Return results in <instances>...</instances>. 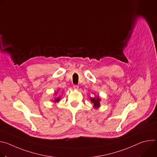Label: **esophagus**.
I'll list each match as a JSON object with an SVG mask.
<instances>
[{
  "label": "esophagus",
  "instance_id": "34e87169",
  "mask_svg": "<svg viewBox=\"0 0 157 157\" xmlns=\"http://www.w3.org/2000/svg\"><path fill=\"white\" fill-rule=\"evenodd\" d=\"M73 88L75 89H78V88H79V86H78V85H73Z\"/></svg>",
  "mask_w": 157,
  "mask_h": 157
}]
</instances>
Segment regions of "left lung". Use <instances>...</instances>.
Instances as JSON below:
<instances>
[{
    "mask_svg": "<svg viewBox=\"0 0 157 157\" xmlns=\"http://www.w3.org/2000/svg\"><path fill=\"white\" fill-rule=\"evenodd\" d=\"M100 99L99 98V96L98 97V98H91V101L94 104V107L95 108H97V107H99V101H100V100H99Z\"/></svg>",
    "mask_w": 157,
    "mask_h": 157,
    "instance_id": "obj_1",
    "label": "left lung"
}]
</instances>
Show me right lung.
<instances>
[{
    "label": "right lung",
    "mask_w": 157,
    "mask_h": 157,
    "mask_svg": "<svg viewBox=\"0 0 157 157\" xmlns=\"http://www.w3.org/2000/svg\"><path fill=\"white\" fill-rule=\"evenodd\" d=\"M59 101V98H56L54 101H55V102H58V101Z\"/></svg>",
    "instance_id": "right-lung-1"
}]
</instances>
